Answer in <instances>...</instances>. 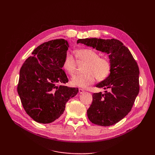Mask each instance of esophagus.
<instances>
[{"label":"esophagus","instance_id":"obj_1","mask_svg":"<svg viewBox=\"0 0 155 155\" xmlns=\"http://www.w3.org/2000/svg\"><path fill=\"white\" fill-rule=\"evenodd\" d=\"M84 92H85V91H84L83 89H82V88H79V94H83Z\"/></svg>","mask_w":155,"mask_h":155}]
</instances>
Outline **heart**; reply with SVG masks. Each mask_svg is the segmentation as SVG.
<instances>
[{"label": "heart", "mask_w": 155, "mask_h": 155, "mask_svg": "<svg viewBox=\"0 0 155 155\" xmlns=\"http://www.w3.org/2000/svg\"><path fill=\"white\" fill-rule=\"evenodd\" d=\"M76 55L80 61L86 63L83 68L85 73L74 76L71 80L74 86L85 88L97 81H103L109 76L111 70V63L107 57H100L96 51L91 48L79 49ZM76 67L74 56L67 54L64 58L63 68L68 74L73 75Z\"/></svg>", "instance_id": "obj_1"}]
</instances>
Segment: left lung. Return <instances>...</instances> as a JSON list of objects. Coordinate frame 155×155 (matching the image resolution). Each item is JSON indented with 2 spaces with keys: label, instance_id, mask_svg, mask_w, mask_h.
I'll return each mask as SVG.
<instances>
[{
  "label": "left lung",
  "instance_id": "1",
  "mask_svg": "<svg viewBox=\"0 0 155 155\" xmlns=\"http://www.w3.org/2000/svg\"><path fill=\"white\" fill-rule=\"evenodd\" d=\"M77 43L107 53L111 63L109 76L96 85L109 91L93 94L92 104L87 110L89 120L105 127L118 123L130 111L139 93L140 71L137 61L119 40L87 38L78 39Z\"/></svg>",
  "mask_w": 155,
  "mask_h": 155
}]
</instances>
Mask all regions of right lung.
<instances>
[{"label": "right lung", "mask_w": 155, "mask_h": 155, "mask_svg": "<svg viewBox=\"0 0 155 155\" xmlns=\"http://www.w3.org/2000/svg\"><path fill=\"white\" fill-rule=\"evenodd\" d=\"M68 47L63 39L46 42L33 51L21 68L17 92L26 112L37 122L58 120L79 91L63 85L68 81L62 68Z\"/></svg>", "instance_id": "right-lung-1"}]
</instances>
